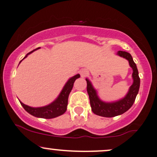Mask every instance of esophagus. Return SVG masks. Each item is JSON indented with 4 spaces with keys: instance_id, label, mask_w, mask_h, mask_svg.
Masks as SVG:
<instances>
[{
    "instance_id": "esophagus-1",
    "label": "esophagus",
    "mask_w": 157,
    "mask_h": 157,
    "mask_svg": "<svg viewBox=\"0 0 157 157\" xmlns=\"http://www.w3.org/2000/svg\"><path fill=\"white\" fill-rule=\"evenodd\" d=\"M80 74L82 77H85L88 74V71L86 69H82L80 71Z\"/></svg>"
}]
</instances>
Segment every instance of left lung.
Here are the masks:
<instances>
[{
	"label": "left lung",
	"instance_id": "1",
	"mask_svg": "<svg viewBox=\"0 0 157 157\" xmlns=\"http://www.w3.org/2000/svg\"><path fill=\"white\" fill-rule=\"evenodd\" d=\"M117 55L125 58L128 61L129 65L133 70L132 77L134 81H133L132 85L130 86L128 94L125 98L118 101L113 102V103H106L98 98L96 91L94 90L90 80L86 79L87 83L86 90L89 97H90L92 110L95 114L98 115V116L105 117H113L123 114L132 106L137 94L138 93L140 87V77L138 76L137 66L133 61L132 57L128 52H125V51H119Z\"/></svg>",
	"mask_w": 157,
	"mask_h": 157
}]
</instances>
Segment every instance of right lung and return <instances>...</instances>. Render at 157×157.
<instances>
[{
  "mask_svg": "<svg viewBox=\"0 0 157 157\" xmlns=\"http://www.w3.org/2000/svg\"><path fill=\"white\" fill-rule=\"evenodd\" d=\"M37 49L39 48L35 49L34 50H36ZM34 50L29 52L25 58L27 57L28 55H29L31 52H34ZM80 77V74H77V75L74 76L73 77L69 79V80L66 83L63 90H62V92H61L60 95H59L57 99L54 101L50 105H47V106L41 107V108H31V107H29L28 105L23 104L22 102H20L21 105H22V106L28 113H29L32 116L36 117L52 119L61 116V115L63 114L66 110H67V99H68L69 94H70L72 88H73L74 81L76 80V79L79 78Z\"/></svg>",
  "mask_w": 157,
  "mask_h": 157,
  "instance_id": "add662e5",
  "label": "right lung"
}]
</instances>
